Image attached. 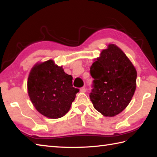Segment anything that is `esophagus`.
I'll use <instances>...</instances> for the list:
<instances>
[{
	"instance_id": "1",
	"label": "esophagus",
	"mask_w": 157,
	"mask_h": 157,
	"mask_svg": "<svg viewBox=\"0 0 157 157\" xmlns=\"http://www.w3.org/2000/svg\"><path fill=\"white\" fill-rule=\"evenodd\" d=\"M80 91L83 92V93L86 92V88H85V87H82V88L80 89Z\"/></svg>"
}]
</instances>
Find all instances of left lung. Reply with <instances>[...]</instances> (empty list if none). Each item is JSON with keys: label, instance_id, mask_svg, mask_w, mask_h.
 Returning a JSON list of instances; mask_svg holds the SVG:
<instances>
[{"label": "left lung", "instance_id": "1", "mask_svg": "<svg viewBox=\"0 0 157 157\" xmlns=\"http://www.w3.org/2000/svg\"><path fill=\"white\" fill-rule=\"evenodd\" d=\"M93 80L89 97L94 108L105 116L123 111L131 101L136 86L137 73L125 54L110 44L92 63Z\"/></svg>", "mask_w": 157, "mask_h": 157}]
</instances>
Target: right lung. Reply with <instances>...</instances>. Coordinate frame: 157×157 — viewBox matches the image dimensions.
I'll return each mask as SVG.
<instances>
[{"label": "right lung", "mask_w": 157, "mask_h": 157, "mask_svg": "<svg viewBox=\"0 0 157 157\" xmlns=\"http://www.w3.org/2000/svg\"><path fill=\"white\" fill-rule=\"evenodd\" d=\"M72 80L73 77L52 60L34 66L28 77V90L36 109L50 118L64 116L79 91L73 86Z\"/></svg>", "instance_id": "add662e5"}]
</instances>
